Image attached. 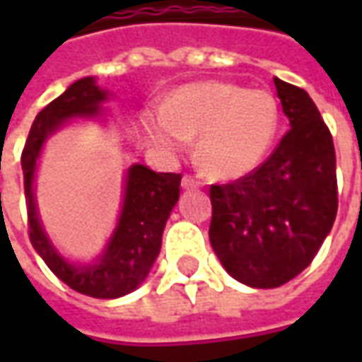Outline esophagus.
I'll list each match as a JSON object with an SVG mask.
<instances>
[{"label": "esophagus", "instance_id": "34e87169", "mask_svg": "<svg viewBox=\"0 0 362 362\" xmlns=\"http://www.w3.org/2000/svg\"><path fill=\"white\" fill-rule=\"evenodd\" d=\"M199 186H202V182L196 180L194 176H188V174H186V176L182 178V188L189 189V188H199Z\"/></svg>", "mask_w": 362, "mask_h": 362}]
</instances>
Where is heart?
Wrapping results in <instances>:
<instances>
[{
	"instance_id": "b5f03b06",
	"label": "heart",
	"mask_w": 362,
	"mask_h": 362,
	"mask_svg": "<svg viewBox=\"0 0 362 362\" xmlns=\"http://www.w3.org/2000/svg\"><path fill=\"white\" fill-rule=\"evenodd\" d=\"M279 104L272 93L227 81L184 85L163 108L143 114L151 145L174 157L196 137V157L205 173L236 180L254 173L279 134Z\"/></svg>"
}]
</instances>
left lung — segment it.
I'll return each mask as SVG.
<instances>
[{"label": "left lung", "instance_id": "left-lung-1", "mask_svg": "<svg viewBox=\"0 0 362 362\" xmlns=\"http://www.w3.org/2000/svg\"><path fill=\"white\" fill-rule=\"evenodd\" d=\"M273 83L291 129L254 173L209 189L213 250L254 288L281 287L310 266L337 213L332 134L306 90Z\"/></svg>", "mask_w": 362, "mask_h": 362}]
</instances>
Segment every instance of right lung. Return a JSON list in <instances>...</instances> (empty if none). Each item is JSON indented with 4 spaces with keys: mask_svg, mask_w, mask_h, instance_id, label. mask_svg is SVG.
Returning <instances> with one entry per match:
<instances>
[{
    "mask_svg": "<svg viewBox=\"0 0 362 362\" xmlns=\"http://www.w3.org/2000/svg\"><path fill=\"white\" fill-rule=\"evenodd\" d=\"M108 90L95 77H83L52 100L33 122L23 149L21 166L25 174L28 236L56 277L77 293L95 298H118L132 293L149 275L163 243V230L180 197V174L155 173L145 165H132L124 180V204L118 225L93 264H71L52 244L38 217L35 199L36 163L46 139L74 119L103 118Z\"/></svg>",
    "mask_w": 362,
    "mask_h": 362,
    "instance_id": "1",
    "label": "right lung"
}]
</instances>
